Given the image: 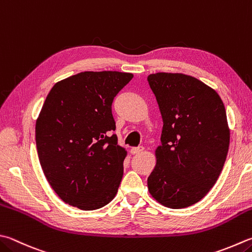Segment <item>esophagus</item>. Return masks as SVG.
I'll return each mask as SVG.
<instances>
[{
    "label": "esophagus",
    "mask_w": 252,
    "mask_h": 252,
    "mask_svg": "<svg viewBox=\"0 0 252 252\" xmlns=\"http://www.w3.org/2000/svg\"><path fill=\"white\" fill-rule=\"evenodd\" d=\"M144 150H145V148L142 146H140V147H134V148L130 149V153H131V155H139Z\"/></svg>",
    "instance_id": "esophagus-1"
}]
</instances>
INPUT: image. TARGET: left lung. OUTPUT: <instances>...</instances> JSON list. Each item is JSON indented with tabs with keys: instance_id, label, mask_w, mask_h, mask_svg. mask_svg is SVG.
<instances>
[{
	"instance_id": "8db88e82",
	"label": "left lung",
	"mask_w": 252,
	"mask_h": 252,
	"mask_svg": "<svg viewBox=\"0 0 252 252\" xmlns=\"http://www.w3.org/2000/svg\"><path fill=\"white\" fill-rule=\"evenodd\" d=\"M163 127L148 189L157 202L184 208L214 187L228 154L226 110L214 89L183 73L149 74Z\"/></svg>"
}]
</instances>
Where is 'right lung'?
I'll list each match as a JSON object with an SVG mask.
<instances>
[{"mask_svg":"<svg viewBox=\"0 0 252 252\" xmlns=\"http://www.w3.org/2000/svg\"><path fill=\"white\" fill-rule=\"evenodd\" d=\"M118 71H84L57 82L36 121L41 169L61 200L83 211L115 197L127 155L117 144L112 103L132 79Z\"/></svg>","mask_w":252,"mask_h":252,"instance_id":"right-lung-1","label":"right lung"}]
</instances>
